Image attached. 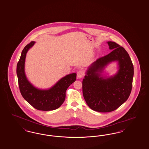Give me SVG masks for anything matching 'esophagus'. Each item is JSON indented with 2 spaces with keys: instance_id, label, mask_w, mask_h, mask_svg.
Listing matches in <instances>:
<instances>
[{
  "instance_id": "esophagus-1",
  "label": "esophagus",
  "mask_w": 149,
  "mask_h": 149,
  "mask_svg": "<svg viewBox=\"0 0 149 149\" xmlns=\"http://www.w3.org/2000/svg\"><path fill=\"white\" fill-rule=\"evenodd\" d=\"M84 72H82V70H79V71L77 72V79H81V77H84Z\"/></svg>"
}]
</instances>
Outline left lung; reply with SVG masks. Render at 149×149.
Masks as SVG:
<instances>
[{
  "instance_id": "left-lung-1",
  "label": "left lung",
  "mask_w": 149,
  "mask_h": 149,
  "mask_svg": "<svg viewBox=\"0 0 149 149\" xmlns=\"http://www.w3.org/2000/svg\"><path fill=\"white\" fill-rule=\"evenodd\" d=\"M112 50L88 68L82 81V93L88 107L99 112L116 110L128 98L132 88L134 67L125 49L114 42H107ZM118 62V70L113 76L102 74L108 63Z\"/></svg>"
}]
</instances>
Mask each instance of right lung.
<instances>
[{
	"mask_svg": "<svg viewBox=\"0 0 149 149\" xmlns=\"http://www.w3.org/2000/svg\"><path fill=\"white\" fill-rule=\"evenodd\" d=\"M35 43V42L32 41L25 47L17 64L16 73L20 91L26 101L37 109L44 111L54 110L64 102L67 88L76 80L77 74L72 73L62 77L49 89L41 90L35 87L28 80L25 72L27 52Z\"/></svg>",
	"mask_w": 149,
	"mask_h": 149,
	"instance_id": "obj_1",
	"label": "right lung"
}]
</instances>
